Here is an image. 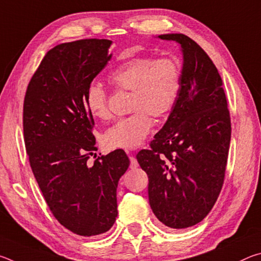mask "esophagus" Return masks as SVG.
<instances>
[{
    "instance_id": "esophagus-1",
    "label": "esophagus",
    "mask_w": 261,
    "mask_h": 261,
    "mask_svg": "<svg viewBox=\"0 0 261 261\" xmlns=\"http://www.w3.org/2000/svg\"><path fill=\"white\" fill-rule=\"evenodd\" d=\"M138 167V161L135 156H130V168L131 169H135V168Z\"/></svg>"
}]
</instances>
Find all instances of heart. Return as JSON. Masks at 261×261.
I'll list each match as a JSON object with an SVG mask.
<instances>
[{
	"instance_id": "obj_1",
	"label": "heart",
	"mask_w": 261,
	"mask_h": 261,
	"mask_svg": "<svg viewBox=\"0 0 261 261\" xmlns=\"http://www.w3.org/2000/svg\"><path fill=\"white\" fill-rule=\"evenodd\" d=\"M109 81L117 90L131 92L129 110L134 113L110 126L103 135V143L112 149H134L152 130L150 115L165 118L174 109L180 91L182 69L170 57L137 56L117 65L110 72ZM84 101L93 117L102 121L110 117L108 94L99 83L87 86Z\"/></svg>"
}]
</instances>
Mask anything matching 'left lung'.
Returning a JSON list of instances; mask_svg holds the SVG:
<instances>
[{
	"label": "left lung",
	"mask_w": 261,
	"mask_h": 261,
	"mask_svg": "<svg viewBox=\"0 0 261 261\" xmlns=\"http://www.w3.org/2000/svg\"><path fill=\"white\" fill-rule=\"evenodd\" d=\"M182 46L178 99L149 149L137 154L148 176L153 213L171 229L192 227L213 208L226 176L231 136L223 83L206 51L184 34L159 35Z\"/></svg>",
	"instance_id": "left-lung-1"
}]
</instances>
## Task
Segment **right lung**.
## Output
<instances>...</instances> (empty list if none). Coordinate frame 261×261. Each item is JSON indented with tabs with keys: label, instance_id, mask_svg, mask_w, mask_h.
<instances>
[{
	"label": "right lung",
	"instance_id": "1",
	"mask_svg": "<svg viewBox=\"0 0 261 261\" xmlns=\"http://www.w3.org/2000/svg\"><path fill=\"white\" fill-rule=\"evenodd\" d=\"M112 45L107 39H83L51 48L24 99V141L34 177L55 219L81 236L113 227L117 184L130 165L123 149L87 162L98 148L84 96L112 57Z\"/></svg>",
	"mask_w": 261,
	"mask_h": 261
}]
</instances>
